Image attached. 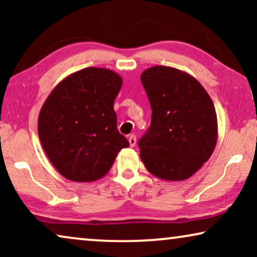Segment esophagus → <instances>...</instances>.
<instances>
[{
	"label": "esophagus",
	"instance_id": "obj_1",
	"mask_svg": "<svg viewBox=\"0 0 257 257\" xmlns=\"http://www.w3.org/2000/svg\"><path fill=\"white\" fill-rule=\"evenodd\" d=\"M128 143H130V146L131 147H135L136 144H137V139H136V136L131 135L128 137Z\"/></svg>",
	"mask_w": 257,
	"mask_h": 257
}]
</instances>
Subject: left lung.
<instances>
[{"label": "left lung", "instance_id": "left-lung-1", "mask_svg": "<svg viewBox=\"0 0 257 257\" xmlns=\"http://www.w3.org/2000/svg\"><path fill=\"white\" fill-rule=\"evenodd\" d=\"M152 108V120L139 140L146 170L166 181H182L199 171L217 142L215 107L189 73L156 65L140 76Z\"/></svg>", "mask_w": 257, "mask_h": 257}]
</instances>
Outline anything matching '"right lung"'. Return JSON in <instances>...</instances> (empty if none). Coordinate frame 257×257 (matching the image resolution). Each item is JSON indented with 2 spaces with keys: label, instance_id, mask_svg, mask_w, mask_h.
Segmentation results:
<instances>
[{
  "label": "right lung",
  "instance_id": "1",
  "mask_svg": "<svg viewBox=\"0 0 257 257\" xmlns=\"http://www.w3.org/2000/svg\"><path fill=\"white\" fill-rule=\"evenodd\" d=\"M117 72L85 68L51 91L38 115V137L59 174L76 182L96 181L130 144L117 128L113 105L121 89Z\"/></svg>",
  "mask_w": 257,
  "mask_h": 257
}]
</instances>
